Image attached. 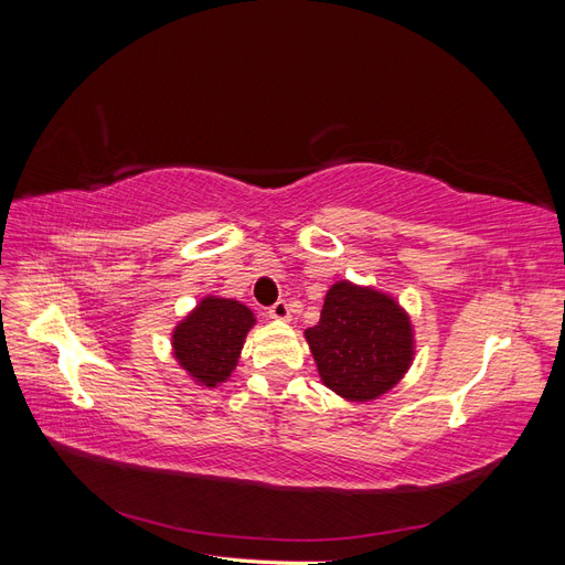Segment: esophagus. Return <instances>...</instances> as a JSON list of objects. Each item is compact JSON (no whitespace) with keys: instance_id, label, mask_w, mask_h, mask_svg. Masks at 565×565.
<instances>
[{"instance_id":"obj_1","label":"esophagus","mask_w":565,"mask_h":565,"mask_svg":"<svg viewBox=\"0 0 565 565\" xmlns=\"http://www.w3.org/2000/svg\"><path fill=\"white\" fill-rule=\"evenodd\" d=\"M268 316L276 318V320H289V318H292V311H289V303L287 301H276L268 309Z\"/></svg>"}]
</instances>
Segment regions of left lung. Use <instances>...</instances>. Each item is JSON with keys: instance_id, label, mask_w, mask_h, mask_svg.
I'll return each mask as SVG.
<instances>
[{"instance_id": "obj_1", "label": "left lung", "mask_w": 565, "mask_h": 565, "mask_svg": "<svg viewBox=\"0 0 565 565\" xmlns=\"http://www.w3.org/2000/svg\"><path fill=\"white\" fill-rule=\"evenodd\" d=\"M320 382L349 403H370L396 386L415 361L407 311L377 287L337 280L320 320L303 332Z\"/></svg>"}]
</instances>
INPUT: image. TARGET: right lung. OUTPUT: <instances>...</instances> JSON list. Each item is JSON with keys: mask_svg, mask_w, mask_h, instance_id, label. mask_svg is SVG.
<instances>
[{"mask_svg": "<svg viewBox=\"0 0 565 565\" xmlns=\"http://www.w3.org/2000/svg\"><path fill=\"white\" fill-rule=\"evenodd\" d=\"M256 324L243 301L207 295L195 309L177 322L172 353L198 386L224 384L241 361L245 339Z\"/></svg>", "mask_w": 565, "mask_h": 565, "instance_id": "right-lung-1", "label": "right lung"}]
</instances>
